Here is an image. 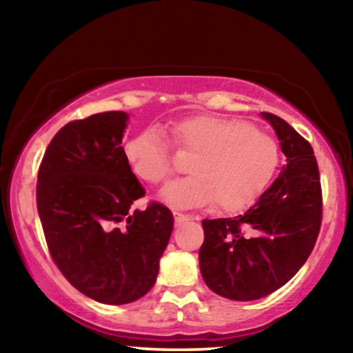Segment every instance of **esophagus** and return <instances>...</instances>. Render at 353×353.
Segmentation results:
<instances>
[{
	"instance_id": "esophagus-1",
	"label": "esophagus",
	"mask_w": 353,
	"mask_h": 353,
	"mask_svg": "<svg viewBox=\"0 0 353 353\" xmlns=\"http://www.w3.org/2000/svg\"><path fill=\"white\" fill-rule=\"evenodd\" d=\"M173 216H175V223L176 225H180V223H183V221L190 220V216L185 215V214H180V212H173Z\"/></svg>"
}]
</instances>
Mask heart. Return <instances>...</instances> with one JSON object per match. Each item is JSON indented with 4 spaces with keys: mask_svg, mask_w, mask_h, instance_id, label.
<instances>
[{
    "mask_svg": "<svg viewBox=\"0 0 353 353\" xmlns=\"http://www.w3.org/2000/svg\"><path fill=\"white\" fill-rule=\"evenodd\" d=\"M178 151L192 154L188 170L162 191L175 207L215 204L225 212L249 207L270 185L279 165L273 138L252 123L214 114H197L170 127ZM123 156L133 175L149 185H161L172 175L173 159L165 138L156 128L143 130L123 144Z\"/></svg>",
    "mask_w": 353,
    "mask_h": 353,
    "instance_id": "1",
    "label": "heart"
}]
</instances>
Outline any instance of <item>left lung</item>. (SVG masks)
<instances>
[{"mask_svg": "<svg viewBox=\"0 0 353 353\" xmlns=\"http://www.w3.org/2000/svg\"><path fill=\"white\" fill-rule=\"evenodd\" d=\"M262 115L288 157L278 178L243 215L202 220V278L231 301H255L284 286L307 262L321 228L320 170L312 144L286 120Z\"/></svg>", "mask_w": 353, "mask_h": 353, "instance_id": "8db88e82", "label": "left lung"}]
</instances>
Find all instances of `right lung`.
<instances>
[{
  "label": "right lung",
  "instance_id": "add662e5",
  "mask_svg": "<svg viewBox=\"0 0 353 353\" xmlns=\"http://www.w3.org/2000/svg\"><path fill=\"white\" fill-rule=\"evenodd\" d=\"M127 120L117 110L72 120L38 168L37 209L52 262L77 291L109 305L154 286L173 230L161 202L130 209L146 191L123 156Z\"/></svg>",
  "mask_w": 353,
  "mask_h": 353
}]
</instances>
